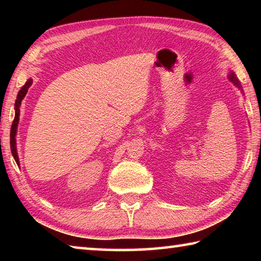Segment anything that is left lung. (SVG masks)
Masks as SVG:
<instances>
[{
    "mask_svg": "<svg viewBox=\"0 0 261 261\" xmlns=\"http://www.w3.org/2000/svg\"><path fill=\"white\" fill-rule=\"evenodd\" d=\"M228 78H229V81H230V82L233 84V85H235L236 87L240 88L241 92H243V90H242V86H241L240 82H238V79H237V77H236L235 72H233V71H230V72H229V74H228Z\"/></svg>",
    "mask_w": 261,
    "mask_h": 261,
    "instance_id": "1",
    "label": "left lung"
}]
</instances>
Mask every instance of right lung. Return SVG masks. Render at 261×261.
Listing matches in <instances>:
<instances>
[{
	"instance_id": "1",
	"label": "right lung",
	"mask_w": 261,
	"mask_h": 261,
	"mask_svg": "<svg viewBox=\"0 0 261 261\" xmlns=\"http://www.w3.org/2000/svg\"><path fill=\"white\" fill-rule=\"evenodd\" d=\"M32 79H28V82L25 83V85L20 88V91L17 94V99L15 102V120L12 122L11 125V131H10V148H11V153L12 156H14L15 161L17 165L19 166V159H18V153H17V146H16V135H17V126H18V122H19V114L20 110L19 107L21 105V100L25 98L26 93H28L30 86L32 85Z\"/></svg>"
}]
</instances>
